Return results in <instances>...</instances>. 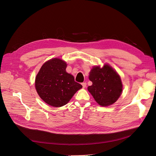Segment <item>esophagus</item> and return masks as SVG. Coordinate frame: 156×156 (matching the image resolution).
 Instances as JSON below:
<instances>
[{"label": "esophagus", "mask_w": 156, "mask_h": 156, "mask_svg": "<svg viewBox=\"0 0 156 156\" xmlns=\"http://www.w3.org/2000/svg\"><path fill=\"white\" fill-rule=\"evenodd\" d=\"M82 86H83V88H85V87H86V83H85V82H84V83H82Z\"/></svg>", "instance_id": "obj_1"}]
</instances>
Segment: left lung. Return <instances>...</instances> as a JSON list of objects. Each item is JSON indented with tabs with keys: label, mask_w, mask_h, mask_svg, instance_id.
<instances>
[{
	"label": "left lung",
	"mask_w": 156,
	"mask_h": 156,
	"mask_svg": "<svg viewBox=\"0 0 156 156\" xmlns=\"http://www.w3.org/2000/svg\"><path fill=\"white\" fill-rule=\"evenodd\" d=\"M93 84L87 87L96 102L107 107L114 104L120 98L123 84L119 73L108 64L94 66L89 75Z\"/></svg>",
	"instance_id": "left-lung-1"
}]
</instances>
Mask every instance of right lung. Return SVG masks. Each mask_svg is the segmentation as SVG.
Masks as SVG:
<instances>
[{
	"label": "right lung",
	"instance_id": "1",
	"mask_svg": "<svg viewBox=\"0 0 156 156\" xmlns=\"http://www.w3.org/2000/svg\"><path fill=\"white\" fill-rule=\"evenodd\" d=\"M67 64L59 58L44 63L35 78V88L39 97L48 105L60 107L67 104L82 85L66 72Z\"/></svg>",
	"mask_w": 156,
	"mask_h": 156
}]
</instances>
